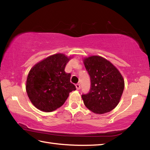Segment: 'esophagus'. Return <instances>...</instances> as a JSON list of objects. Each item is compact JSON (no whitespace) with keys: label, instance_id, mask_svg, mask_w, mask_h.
<instances>
[{"label":"esophagus","instance_id":"34e87169","mask_svg":"<svg viewBox=\"0 0 150 150\" xmlns=\"http://www.w3.org/2000/svg\"><path fill=\"white\" fill-rule=\"evenodd\" d=\"M75 87H76V88H77V90H79L80 88H81V85H80V84H77L75 85Z\"/></svg>","mask_w":150,"mask_h":150}]
</instances>
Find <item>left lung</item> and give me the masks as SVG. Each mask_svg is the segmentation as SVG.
Returning a JSON list of instances; mask_svg holds the SVG:
<instances>
[{
	"mask_svg": "<svg viewBox=\"0 0 150 150\" xmlns=\"http://www.w3.org/2000/svg\"><path fill=\"white\" fill-rule=\"evenodd\" d=\"M83 63L91 78L89 93L81 96L85 106L98 115L110 112L123 93V77L112 63L98 55L86 57Z\"/></svg>",
	"mask_w": 150,
	"mask_h": 150,
	"instance_id": "1",
	"label": "left lung"
}]
</instances>
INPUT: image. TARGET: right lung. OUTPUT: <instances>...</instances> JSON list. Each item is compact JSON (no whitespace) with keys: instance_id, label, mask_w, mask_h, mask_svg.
Instances as JSON below:
<instances>
[{"instance_id":"right-lung-1","label":"right lung","mask_w":150,"mask_h":150,"mask_svg":"<svg viewBox=\"0 0 150 150\" xmlns=\"http://www.w3.org/2000/svg\"><path fill=\"white\" fill-rule=\"evenodd\" d=\"M71 57L56 54L33 66L28 75L26 90L31 103L39 110L49 112L62 106L76 90L65 67Z\"/></svg>"}]
</instances>
